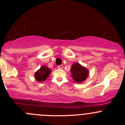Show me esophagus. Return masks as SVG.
I'll list each match as a JSON object with an SVG mask.
<instances>
[{
  "label": "esophagus",
  "mask_w": 125,
  "mask_h": 125,
  "mask_svg": "<svg viewBox=\"0 0 125 125\" xmlns=\"http://www.w3.org/2000/svg\"><path fill=\"white\" fill-rule=\"evenodd\" d=\"M57 68L59 69H62L63 68V66L62 65H59V66H58Z\"/></svg>",
  "instance_id": "1"
}]
</instances>
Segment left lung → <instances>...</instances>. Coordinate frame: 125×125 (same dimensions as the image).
Segmentation results:
<instances>
[{"label":"left lung","mask_w":125,"mask_h":125,"mask_svg":"<svg viewBox=\"0 0 125 125\" xmlns=\"http://www.w3.org/2000/svg\"><path fill=\"white\" fill-rule=\"evenodd\" d=\"M71 73L72 78L77 83H81L85 81L89 74L88 70L79 63H75L72 65Z\"/></svg>","instance_id":"1"}]
</instances>
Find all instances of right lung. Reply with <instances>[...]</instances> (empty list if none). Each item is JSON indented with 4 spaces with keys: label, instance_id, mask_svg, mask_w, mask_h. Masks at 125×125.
Wrapping results in <instances>:
<instances>
[{
    "label": "right lung",
    "instance_id": "add662e5",
    "mask_svg": "<svg viewBox=\"0 0 125 125\" xmlns=\"http://www.w3.org/2000/svg\"><path fill=\"white\" fill-rule=\"evenodd\" d=\"M51 72V70L47 66H42L40 67V68L39 70H37L36 72L34 77L37 81L39 82H42L45 81L47 79Z\"/></svg>",
    "mask_w": 125,
    "mask_h": 125
}]
</instances>
